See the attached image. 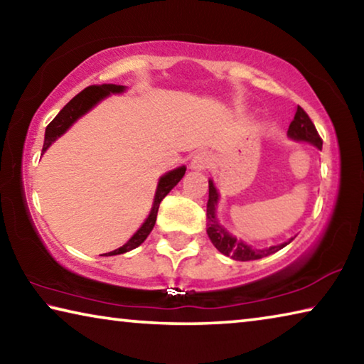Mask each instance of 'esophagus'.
<instances>
[{"label":"esophagus","instance_id":"34e87169","mask_svg":"<svg viewBox=\"0 0 364 364\" xmlns=\"http://www.w3.org/2000/svg\"><path fill=\"white\" fill-rule=\"evenodd\" d=\"M212 162H213V157L210 156V154H208V152H197V154H194L193 159H191L189 167L193 170L202 171V170L210 168Z\"/></svg>","mask_w":364,"mask_h":364}]
</instances>
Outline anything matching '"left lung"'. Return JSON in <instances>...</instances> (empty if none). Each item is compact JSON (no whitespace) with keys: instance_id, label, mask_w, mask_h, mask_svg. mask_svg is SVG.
Returning <instances> with one entry per match:
<instances>
[{"instance_id":"1","label":"left lung","mask_w":364,"mask_h":364,"mask_svg":"<svg viewBox=\"0 0 364 364\" xmlns=\"http://www.w3.org/2000/svg\"><path fill=\"white\" fill-rule=\"evenodd\" d=\"M287 134L294 139L299 141H308V143L315 144L318 149L323 147V139L319 136V133L316 132L315 125L308 114L300 106L297 107V112H295L294 120L289 125ZM218 202V193L215 189L213 183L208 181V200H207V234L210 237L212 244L217 247L221 254L226 257H231L232 260H239V262H250V260H258V258L268 257L274 252L281 250L282 247H286L289 242H284L281 245H273L269 249H254L250 245L244 244L242 241H237L236 237H232L230 232H228L223 226L218 223L217 217H215V205Z\"/></svg>"}]
</instances>
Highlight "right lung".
Returning <instances> with one entry per match:
<instances>
[{"label":"right lung","instance_id":"obj_1","mask_svg":"<svg viewBox=\"0 0 364 364\" xmlns=\"http://www.w3.org/2000/svg\"><path fill=\"white\" fill-rule=\"evenodd\" d=\"M123 90H125V86H122V85H91V86H88V88H85L83 91H80L75 97H72V100L65 104L63 110H60V112L54 117L53 122L46 127L45 143H43V152H45L48 147L53 144V141H56L60 134L67 132V128H69L72 123L78 119V117H82L85 112H88V110L93 107L96 102H100L102 97H106L110 93H122ZM184 171H186V168L180 167L176 170L168 171L167 175H164L162 178H160L157 193H156V199H154L152 210L149 213V217H147V220L144 221V225L141 226L136 232H134V236L125 245H122V247L109 252V254H104V255L109 257V255L125 254V252L136 249L138 245L144 242V239L149 236V232L152 231L154 225H156L160 202H162L164 197L167 196L178 183H180L181 178L184 176Z\"/></svg>","mask_w":364,"mask_h":364}]
</instances>
